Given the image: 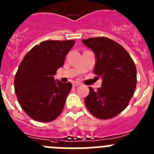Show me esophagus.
<instances>
[{"label":"esophagus","mask_w":154,"mask_h":154,"mask_svg":"<svg viewBox=\"0 0 154 154\" xmlns=\"http://www.w3.org/2000/svg\"><path fill=\"white\" fill-rule=\"evenodd\" d=\"M72 85H73V87H77V86H79V85H81V84L78 82H77V81H73V83H72Z\"/></svg>","instance_id":"1"}]
</instances>
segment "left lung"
I'll return each instance as SVG.
<instances>
[{
	"instance_id": "1",
	"label": "left lung",
	"mask_w": 154,
	"mask_h": 154,
	"mask_svg": "<svg viewBox=\"0 0 154 154\" xmlns=\"http://www.w3.org/2000/svg\"><path fill=\"white\" fill-rule=\"evenodd\" d=\"M94 53V73L102 79L101 87L94 91L89 88L85 103L91 114L108 119L121 113L136 90V68L129 53L122 45L106 37L82 39Z\"/></svg>"
}]
</instances>
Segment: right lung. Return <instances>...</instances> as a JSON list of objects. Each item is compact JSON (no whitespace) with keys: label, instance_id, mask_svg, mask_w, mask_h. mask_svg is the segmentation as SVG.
<instances>
[{"label":"right lung","instance_id":"obj_1","mask_svg":"<svg viewBox=\"0 0 154 154\" xmlns=\"http://www.w3.org/2000/svg\"><path fill=\"white\" fill-rule=\"evenodd\" d=\"M74 43L73 40L43 41L28 52L20 63L14 91L21 109L32 119L48 122L61 114L72 85L55 81L53 76Z\"/></svg>","mask_w":154,"mask_h":154}]
</instances>
